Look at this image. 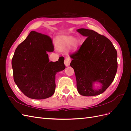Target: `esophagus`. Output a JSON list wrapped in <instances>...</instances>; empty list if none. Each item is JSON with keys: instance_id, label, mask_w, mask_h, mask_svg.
Listing matches in <instances>:
<instances>
[{"instance_id": "esophagus-1", "label": "esophagus", "mask_w": 131, "mask_h": 131, "mask_svg": "<svg viewBox=\"0 0 131 131\" xmlns=\"http://www.w3.org/2000/svg\"><path fill=\"white\" fill-rule=\"evenodd\" d=\"M70 62H71L70 58V57H66L65 58V60H64V64L66 65V66L68 67L69 66Z\"/></svg>"}]
</instances>
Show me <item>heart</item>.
<instances>
[{
	"label": "heart",
	"mask_w": 131,
	"mask_h": 131,
	"mask_svg": "<svg viewBox=\"0 0 131 131\" xmlns=\"http://www.w3.org/2000/svg\"><path fill=\"white\" fill-rule=\"evenodd\" d=\"M73 41V38L72 37H69V38H66L63 39V40H62V44L63 45H68L70 44ZM73 46L74 47H77V42L76 41L73 42Z\"/></svg>",
	"instance_id": "heart-1"
}]
</instances>
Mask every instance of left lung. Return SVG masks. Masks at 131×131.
Here are the masks:
<instances>
[{
	"instance_id": "left-lung-1",
	"label": "left lung",
	"mask_w": 131,
	"mask_h": 131,
	"mask_svg": "<svg viewBox=\"0 0 131 131\" xmlns=\"http://www.w3.org/2000/svg\"><path fill=\"white\" fill-rule=\"evenodd\" d=\"M77 31L87 37L79 49L70 55L78 91L82 96H97L103 93L115 77L117 51L109 39L96 31L85 28ZM97 82L101 87L96 90L93 85Z\"/></svg>"
}]
</instances>
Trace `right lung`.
Instances as JSON below:
<instances>
[{
    "label": "right lung",
    "mask_w": 131,
    "mask_h": 131,
    "mask_svg": "<svg viewBox=\"0 0 131 131\" xmlns=\"http://www.w3.org/2000/svg\"><path fill=\"white\" fill-rule=\"evenodd\" d=\"M53 50L51 38L35 31L17 47L12 59L14 79L27 97L43 100L54 94L55 75L66 66L63 57L58 61L49 62L47 53Z\"/></svg>",
    "instance_id": "obj_1"
}]
</instances>
